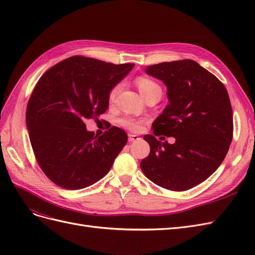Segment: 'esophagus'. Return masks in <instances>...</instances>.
Here are the masks:
<instances>
[{
  "label": "esophagus",
  "mask_w": 255,
  "mask_h": 255,
  "mask_svg": "<svg viewBox=\"0 0 255 255\" xmlns=\"http://www.w3.org/2000/svg\"><path fill=\"white\" fill-rule=\"evenodd\" d=\"M139 139V136L134 135V134H128V141L132 142V141H136Z\"/></svg>",
  "instance_id": "esophagus-1"
}]
</instances>
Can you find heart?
Here are the masks:
<instances>
[{
  "instance_id": "b5f03b06",
  "label": "heart",
  "mask_w": 255,
  "mask_h": 255,
  "mask_svg": "<svg viewBox=\"0 0 255 255\" xmlns=\"http://www.w3.org/2000/svg\"><path fill=\"white\" fill-rule=\"evenodd\" d=\"M136 85H137L138 89H139L140 94L143 96V98L156 90L161 91L159 85L148 78H138L136 80ZM120 88H121V84H117L111 89L110 94H109V100L111 102L114 101L116 96H117V94L119 92ZM119 123H120V126H122L123 128H126L129 130H135V132L139 130L141 128V121L137 120L135 118H132V117L122 118L119 120Z\"/></svg>"
}]
</instances>
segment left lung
Returning <instances> with one entry per match:
<instances>
[{"mask_svg": "<svg viewBox=\"0 0 255 255\" xmlns=\"http://www.w3.org/2000/svg\"><path fill=\"white\" fill-rule=\"evenodd\" d=\"M145 73L166 85L169 100L153 122V133L174 136L176 141L161 143L153 135H144L150 154L141 160V170L163 188L190 189L217 170L229 151L233 113L228 91L191 59L152 65Z\"/></svg>", "mask_w": 255, "mask_h": 255, "instance_id": "1", "label": "left lung"}]
</instances>
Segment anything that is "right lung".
<instances>
[{
  "mask_svg": "<svg viewBox=\"0 0 255 255\" xmlns=\"http://www.w3.org/2000/svg\"><path fill=\"white\" fill-rule=\"evenodd\" d=\"M134 66L72 56L38 81L27 103L26 127L38 164L53 183L82 189L111 170L127 133L113 127L98 137L85 121L106 112L111 89Z\"/></svg>",
  "mask_w": 255,
  "mask_h": 255,
  "instance_id": "right-lung-1",
  "label": "right lung"
}]
</instances>
